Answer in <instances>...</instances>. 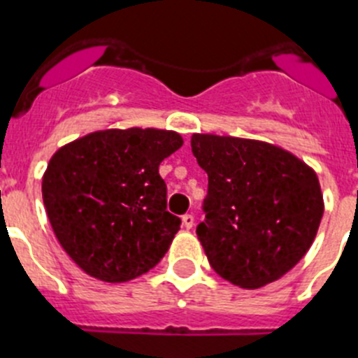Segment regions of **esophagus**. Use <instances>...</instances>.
<instances>
[{
  "instance_id": "esophagus-1",
  "label": "esophagus",
  "mask_w": 358,
  "mask_h": 358,
  "mask_svg": "<svg viewBox=\"0 0 358 358\" xmlns=\"http://www.w3.org/2000/svg\"><path fill=\"white\" fill-rule=\"evenodd\" d=\"M182 222L185 229H192V225H194V216L192 214H183Z\"/></svg>"
}]
</instances>
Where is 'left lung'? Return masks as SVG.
I'll list each match as a JSON object with an SVG mask.
<instances>
[{
  "instance_id": "1",
  "label": "left lung",
  "mask_w": 358,
  "mask_h": 358,
  "mask_svg": "<svg viewBox=\"0 0 358 358\" xmlns=\"http://www.w3.org/2000/svg\"><path fill=\"white\" fill-rule=\"evenodd\" d=\"M209 176L196 234L217 275L259 288L294 268L324 213L315 171L278 145L217 135L191 136Z\"/></svg>"
}]
</instances>
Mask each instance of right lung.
<instances>
[{"mask_svg": "<svg viewBox=\"0 0 358 358\" xmlns=\"http://www.w3.org/2000/svg\"><path fill=\"white\" fill-rule=\"evenodd\" d=\"M182 144L166 129H104L50 158L43 176L50 225L88 275L124 282L160 263L182 220L167 210L158 166Z\"/></svg>", "mask_w": 358, "mask_h": 358, "instance_id": "add662e5", "label": "right lung"}]
</instances>
